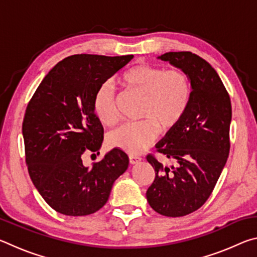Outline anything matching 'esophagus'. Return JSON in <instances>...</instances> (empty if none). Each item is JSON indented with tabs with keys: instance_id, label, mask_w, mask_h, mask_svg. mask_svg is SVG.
I'll return each instance as SVG.
<instances>
[{
	"instance_id": "obj_1",
	"label": "esophagus",
	"mask_w": 257,
	"mask_h": 257,
	"mask_svg": "<svg viewBox=\"0 0 257 257\" xmlns=\"http://www.w3.org/2000/svg\"><path fill=\"white\" fill-rule=\"evenodd\" d=\"M142 161V158H139V156L136 155H129V163L134 165V164H137Z\"/></svg>"
}]
</instances>
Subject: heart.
<instances>
[{
	"label": "heart",
	"instance_id": "b5f03b06",
	"mask_svg": "<svg viewBox=\"0 0 257 257\" xmlns=\"http://www.w3.org/2000/svg\"><path fill=\"white\" fill-rule=\"evenodd\" d=\"M123 82L144 96L141 118L137 123H125L107 136L108 145L138 154L158 137V127L168 132L180 122L189 106L191 84L180 69L165 70L151 64H138L124 73ZM93 110L102 123L112 125L118 121L115 88L112 82L98 87L93 98Z\"/></svg>",
	"mask_w": 257,
	"mask_h": 257
}]
</instances>
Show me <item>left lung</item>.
<instances>
[{
  "mask_svg": "<svg viewBox=\"0 0 257 257\" xmlns=\"http://www.w3.org/2000/svg\"><path fill=\"white\" fill-rule=\"evenodd\" d=\"M158 59L185 71L191 84L184 118L155 145L177 161L176 167H163L151 154L146 158L155 170L147 202L160 214L177 217L198 210L214 189L229 155L231 102L219 75L201 56L169 52Z\"/></svg>",
  "mask_w": 257,
  "mask_h": 257,
  "instance_id": "obj_1",
  "label": "left lung"
}]
</instances>
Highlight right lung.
<instances>
[{"label":"right lung","mask_w":257,"mask_h":257,"mask_svg":"<svg viewBox=\"0 0 257 257\" xmlns=\"http://www.w3.org/2000/svg\"><path fill=\"white\" fill-rule=\"evenodd\" d=\"M133 58L68 56L47 73L28 103L23 136L30 179L61 214L82 216L98 211L127 170L128 156L118 149L92 168L82 164L81 156L98 152L103 142L102 123L93 110L95 93Z\"/></svg>","instance_id":"add662e5"}]
</instances>
